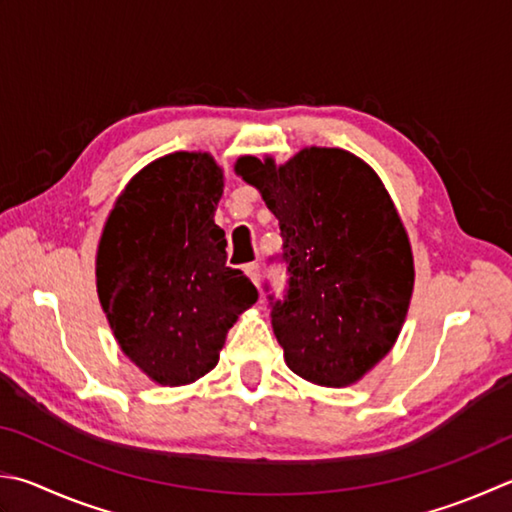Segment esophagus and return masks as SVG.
<instances>
[{
	"label": "esophagus",
	"mask_w": 512,
	"mask_h": 512,
	"mask_svg": "<svg viewBox=\"0 0 512 512\" xmlns=\"http://www.w3.org/2000/svg\"><path fill=\"white\" fill-rule=\"evenodd\" d=\"M245 274L252 278V283L256 285V287H260V267H258V263H249L247 267H245Z\"/></svg>",
	"instance_id": "obj_1"
}]
</instances>
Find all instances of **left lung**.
Segmentation results:
<instances>
[{
    "mask_svg": "<svg viewBox=\"0 0 512 512\" xmlns=\"http://www.w3.org/2000/svg\"><path fill=\"white\" fill-rule=\"evenodd\" d=\"M234 169L281 227L289 289L272 327L287 368L325 388L361 381L397 343L414 289L388 189L368 162L330 147H305L285 165L243 156Z\"/></svg>",
    "mask_w": 512,
    "mask_h": 512,
    "instance_id": "8db88e82",
    "label": "left lung"
}]
</instances>
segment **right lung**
Segmentation results:
<instances>
[{
	"label": "right lung",
	"instance_id": "add662e5",
	"mask_svg": "<svg viewBox=\"0 0 512 512\" xmlns=\"http://www.w3.org/2000/svg\"><path fill=\"white\" fill-rule=\"evenodd\" d=\"M223 169L211 153L176 151L133 176L106 218L95 283L120 350L160 385L216 368L229 327L258 301L227 267L214 223Z\"/></svg>",
	"mask_w": 512,
	"mask_h": 512
}]
</instances>
